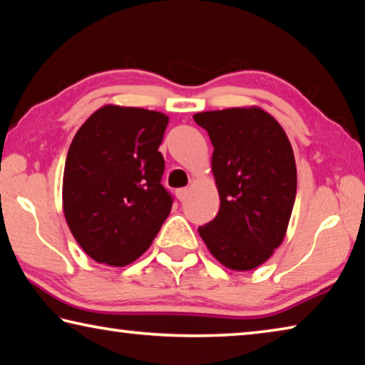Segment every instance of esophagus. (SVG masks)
Returning a JSON list of instances; mask_svg holds the SVG:
<instances>
[{
  "instance_id": "1",
  "label": "esophagus",
  "mask_w": 365,
  "mask_h": 365,
  "mask_svg": "<svg viewBox=\"0 0 365 365\" xmlns=\"http://www.w3.org/2000/svg\"><path fill=\"white\" fill-rule=\"evenodd\" d=\"M175 195H177L178 200L185 201V200H187V196H188V188H178V190L175 191Z\"/></svg>"
}]
</instances>
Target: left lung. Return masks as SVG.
Segmentation results:
<instances>
[{
    "label": "left lung",
    "instance_id": "1",
    "mask_svg": "<svg viewBox=\"0 0 365 365\" xmlns=\"http://www.w3.org/2000/svg\"><path fill=\"white\" fill-rule=\"evenodd\" d=\"M214 146L219 214L197 227L209 251L233 270L267 261L283 242L296 197V164L287 133L259 108L193 115Z\"/></svg>",
    "mask_w": 365,
    "mask_h": 365
}]
</instances>
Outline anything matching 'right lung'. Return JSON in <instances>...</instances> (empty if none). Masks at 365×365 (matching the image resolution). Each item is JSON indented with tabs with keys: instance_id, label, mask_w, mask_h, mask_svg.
Segmentation results:
<instances>
[{
	"instance_id": "1",
	"label": "right lung",
	"mask_w": 365,
	"mask_h": 365,
	"mask_svg": "<svg viewBox=\"0 0 365 365\" xmlns=\"http://www.w3.org/2000/svg\"><path fill=\"white\" fill-rule=\"evenodd\" d=\"M169 117L104 106L88 117L67 153L63 202L73 238L96 262L122 267L150 248L172 209L159 145Z\"/></svg>"
}]
</instances>
